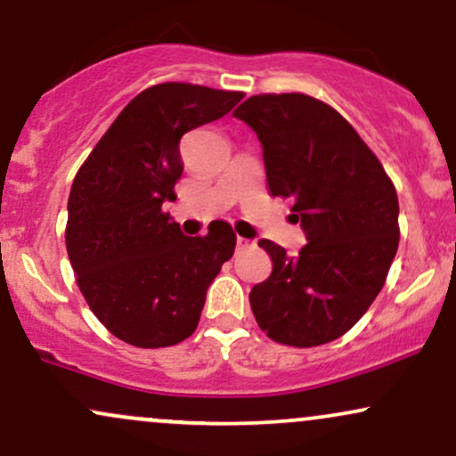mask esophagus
Segmentation results:
<instances>
[{"mask_svg": "<svg viewBox=\"0 0 456 456\" xmlns=\"http://www.w3.org/2000/svg\"><path fill=\"white\" fill-rule=\"evenodd\" d=\"M250 246H255V242H252V240L240 238V235H238V250H242V248H250Z\"/></svg>", "mask_w": 456, "mask_h": 456, "instance_id": "1", "label": "esophagus"}]
</instances>
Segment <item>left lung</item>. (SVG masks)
<instances>
[{
    "mask_svg": "<svg viewBox=\"0 0 456 456\" xmlns=\"http://www.w3.org/2000/svg\"><path fill=\"white\" fill-rule=\"evenodd\" d=\"M233 117L256 134L270 193L293 201L308 238L297 256L261 240L273 267L250 290L252 314L278 344L333 342L385 287L399 246L395 184L353 125L325 102L263 93Z\"/></svg>",
    "mask_w": 456,
    "mask_h": 456,
    "instance_id": "left-lung-1",
    "label": "left lung"
}]
</instances>
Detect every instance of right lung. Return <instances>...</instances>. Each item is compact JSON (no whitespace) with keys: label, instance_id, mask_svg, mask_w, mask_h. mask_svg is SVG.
Wrapping results in <instances>:
<instances>
[{"label":"right lung","instance_id":"add662e5","mask_svg":"<svg viewBox=\"0 0 456 456\" xmlns=\"http://www.w3.org/2000/svg\"><path fill=\"white\" fill-rule=\"evenodd\" d=\"M244 97L189 82L135 95L82 163L68 200L65 246L80 293L112 336L166 348L193 336L206 290L232 259L235 233L216 221L189 238L163 212L183 175L180 138Z\"/></svg>","mask_w":456,"mask_h":456}]
</instances>
